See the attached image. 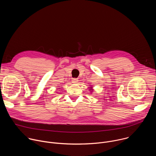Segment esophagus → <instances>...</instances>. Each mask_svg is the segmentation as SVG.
Wrapping results in <instances>:
<instances>
[{
  "label": "esophagus",
  "mask_w": 156,
  "mask_h": 156,
  "mask_svg": "<svg viewBox=\"0 0 156 156\" xmlns=\"http://www.w3.org/2000/svg\"><path fill=\"white\" fill-rule=\"evenodd\" d=\"M78 81V79H76V78H73V79H72V83H77Z\"/></svg>",
  "instance_id": "obj_1"
}]
</instances>
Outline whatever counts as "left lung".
I'll return each instance as SVG.
<instances>
[{
  "label": "left lung",
  "mask_w": 156,
  "mask_h": 156,
  "mask_svg": "<svg viewBox=\"0 0 156 156\" xmlns=\"http://www.w3.org/2000/svg\"><path fill=\"white\" fill-rule=\"evenodd\" d=\"M90 90H92V87H90Z\"/></svg>",
  "instance_id": "left-lung-1"
}]
</instances>
